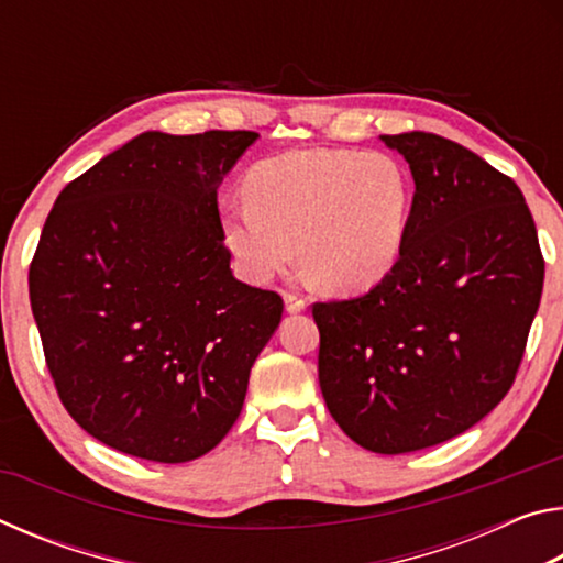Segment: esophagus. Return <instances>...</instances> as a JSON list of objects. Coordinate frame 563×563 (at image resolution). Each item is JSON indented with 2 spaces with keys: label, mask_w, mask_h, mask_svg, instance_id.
Wrapping results in <instances>:
<instances>
[{
  "label": "esophagus",
  "mask_w": 563,
  "mask_h": 563,
  "mask_svg": "<svg viewBox=\"0 0 563 563\" xmlns=\"http://www.w3.org/2000/svg\"><path fill=\"white\" fill-rule=\"evenodd\" d=\"M308 308V300L302 298V295H295V292H285V310L295 316V312H302Z\"/></svg>",
  "instance_id": "34e87169"
}]
</instances>
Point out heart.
<instances>
[{
	"mask_svg": "<svg viewBox=\"0 0 563 563\" xmlns=\"http://www.w3.org/2000/svg\"><path fill=\"white\" fill-rule=\"evenodd\" d=\"M247 201H225L221 223L238 268L268 283L300 258L322 288H373L402 253L415 186L383 151L300 148L245 176Z\"/></svg>",
	"mask_w": 563,
	"mask_h": 563,
	"instance_id": "b5f03b06",
	"label": "heart"
}]
</instances>
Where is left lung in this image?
<instances>
[{"label": "left lung", "mask_w": 563, "mask_h": 563, "mask_svg": "<svg viewBox=\"0 0 563 563\" xmlns=\"http://www.w3.org/2000/svg\"><path fill=\"white\" fill-rule=\"evenodd\" d=\"M415 178L402 253L360 298L312 305L325 405L352 442L405 454L487 417L517 377L544 288L519 186L437 133L379 136Z\"/></svg>", "instance_id": "left-lung-1"}]
</instances>
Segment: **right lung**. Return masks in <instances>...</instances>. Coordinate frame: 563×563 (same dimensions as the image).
<instances>
[{
    "instance_id": "right-lung-1",
    "label": "right lung",
    "mask_w": 563,
    "mask_h": 563,
    "mask_svg": "<svg viewBox=\"0 0 563 563\" xmlns=\"http://www.w3.org/2000/svg\"><path fill=\"white\" fill-rule=\"evenodd\" d=\"M255 131H146L66 186L30 268L46 367L99 442L161 464L211 452L283 318L233 278L218 186Z\"/></svg>"
}]
</instances>
